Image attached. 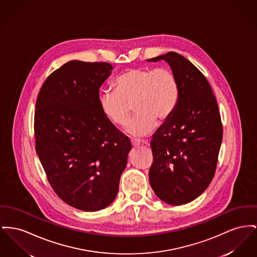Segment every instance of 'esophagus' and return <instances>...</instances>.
<instances>
[{"label":"esophagus","instance_id":"1","mask_svg":"<svg viewBox=\"0 0 257 257\" xmlns=\"http://www.w3.org/2000/svg\"><path fill=\"white\" fill-rule=\"evenodd\" d=\"M141 144H142V143H141L140 140H137V139H132V140H131V145H132L134 148H135V147H139Z\"/></svg>","mask_w":257,"mask_h":257}]
</instances>
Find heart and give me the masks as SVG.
Masks as SVG:
<instances>
[{
	"label": "heart",
	"mask_w": 257,
	"mask_h": 257,
	"mask_svg": "<svg viewBox=\"0 0 257 257\" xmlns=\"http://www.w3.org/2000/svg\"><path fill=\"white\" fill-rule=\"evenodd\" d=\"M115 89H106L100 97L103 113L116 125L129 120L134 105L137 115L127 127L132 136H148L156 126L173 114L179 101V84L166 68H134L127 70L114 82Z\"/></svg>",
	"instance_id": "heart-1"
}]
</instances>
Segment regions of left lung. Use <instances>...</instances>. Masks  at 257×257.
Wrapping results in <instances>:
<instances>
[{
  "label": "left lung",
  "instance_id": "left-lung-1",
  "mask_svg": "<svg viewBox=\"0 0 257 257\" xmlns=\"http://www.w3.org/2000/svg\"><path fill=\"white\" fill-rule=\"evenodd\" d=\"M169 64L179 84L173 114L153 134L150 182L167 204L180 206L200 196L214 176L222 141L215 97L205 76L177 52L148 59Z\"/></svg>",
  "mask_w": 257,
  "mask_h": 257
}]
</instances>
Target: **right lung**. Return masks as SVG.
I'll return each instance as SVG.
<instances>
[{"label":"right lung","instance_id":"right-lung-1","mask_svg":"<svg viewBox=\"0 0 257 257\" xmlns=\"http://www.w3.org/2000/svg\"><path fill=\"white\" fill-rule=\"evenodd\" d=\"M105 62H67L44 82L35 110L36 151L55 193L84 211L105 209L117 195L131 143L100 106L110 76Z\"/></svg>","mask_w":257,"mask_h":257}]
</instances>
